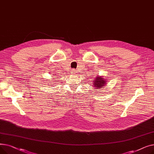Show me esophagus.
Returning <instances> with one entry per match:
<instances>
[{
	"label": "esophagus",
	"mask_w": 154,
	"mask_h": 154,
	"mask_svg": "<svg viewBox=\"0 0 154 154\" xmlns=\"http://www.w3.org/2000/svg\"><path fill=\"white\" fill-rule=\"evenodd\" d=\"M77 70H75V69H72V74L75 75V74H77Z\"/></svg>",
	"instance_id": "esophagus-1"
}]
</instances>
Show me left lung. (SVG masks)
Instances as JSON below:
<instances>
[{
  "instance_id": "obj_1",
  "label": "left lung",
  "mask_w": 154,
  "mask_h": 154,
  "mask_svg": "<svg viewBox=\"0 0 154 154\" xmlns=\"http://www.w3.org/2000/svg\"><path fill=\"white\" fill-rule=\"evenodd\" d=\"M93 83L94 87L96 88V89L97 88H100V87H103L107 84L106 80L102 77H97L96 79L94 80Z\"/></svg>"
}]
</instances>
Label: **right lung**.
Instances as JSON below:
<instances>
[{"label":"right lung","instance_id":"obj_1","mask_svg":"<svg viewBox=\"0 0 154 154\" xmlns=\"http://www.w3.org/2000/svg\"><path fill=\"white\" fill-rule=\"evenodd\" d=\"M48 81H49V80H48Z\"/></svg>","mask_w":154,"mask_h":154}]
</instances>
